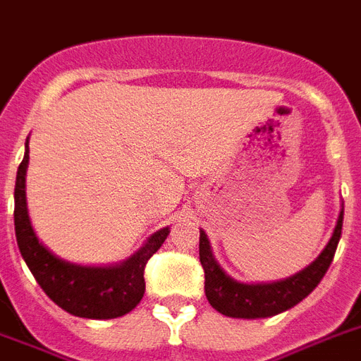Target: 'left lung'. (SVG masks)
I'll use <instances>...</instances> for the list:
<instances>
[{"instance_id": "left-lung-1", "label": "left lung", "mask_w": 361, "mask_h": 361, "mask_svg": "<svg viewBox=\"0 0 361 361\" xmlns=\"http://www.w3.org/2000/svg\"><path fill=\"white\" fill-rule=\"evenodd\" d=\"M343 227V210L339 212L338 225L334 234L330 238L329 245L324 247L319 258L293 275L273 284H241L225 275V271L214 260L204 231L199 234V258L204 269V293L212 308L227 317H241V319H256V317H271L290 310L297 302L308 297L319 284L324 273L329 271L330 264L334 260L339 238Z\"/></svg>"}]
</instances>
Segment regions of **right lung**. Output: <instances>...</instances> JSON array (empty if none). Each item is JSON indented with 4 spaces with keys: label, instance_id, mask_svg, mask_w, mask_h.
Wrapping results in <instances>:
<instances>
[{
    "label": "right lung",
    "instance_id": "right-lung-1",
    "mask_svg": "<svg viewBox=\"0 0 361 361\" xmlns=\"http://www.w3.org/2000/svg\"><path fill=\"white\" fill-rule=\"evenodd\" d=\"M29 147L16 173L14 186V231L18 249L44 293L66 310L86 319H114L136 308L145 291V264L159 251L169 231L162 228L149 238L133 258L118 267H82L59 260L38 241L25 202V171Z\"/></svg>",
    "mask_w": 361,
    "mask_h": 361
}]
</instances>
